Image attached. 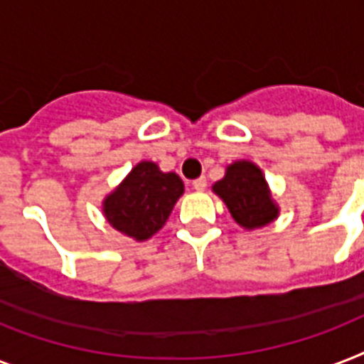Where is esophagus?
I'll use <instances>...</instances> for the list:
<instances>
[{
	"label": "esophagus",
	"instance_id": "obj_1",
	"mask_svg": "<svg viewBox=\"0 0 364 364\" xmlns=\"http://www.w3.org/2000/svg\"><path fill=\"white\" fill-rule=\"evenodd\" d=\"M193 187L196 188V191H204V188L208 187V181H205V177H198V179H194Z\"/></svg>",
	"mask_w": 364,
	"mask_h": 364
}]
</instances>
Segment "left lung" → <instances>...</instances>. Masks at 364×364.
<instances>
[{
	"label": "left lung",
	"instance_id": "left-lung-1",
	"mask_svg": "<svg viewBox=\"0 0 364 364\" xmlns=\"http://www.w3.org/2000/svg\"><path fill=\"white\" fill-rule=\"evenodd\" d=\"M213 191L243 228L264 227L276 219L277 208L272 202L264 176L253 162L242 160L228 166L227 176L213 185Z\"/></svg>",
	"mask_w": 364,
	"mask_h": 364
}]
</instances>
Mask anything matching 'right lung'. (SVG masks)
I'll list each match as a JSON object with an SVG mask.
<instances>
[{"mask_svg":"<svg viewBox=\"0 0 364 364\" xmlns=\"http://www.w3.org/2000/svg\"><path fill=\"white\" fill-rule=\"evenodd\" d=\"M181 194L183 181L177 173H164L145 160L105 198L104 213L117 230L143 242L164 227Z\"/></svg>","mask_w":364,"mask_h":364,"instance_id":"right-lung-1","label":"right lung"}]
</instances>
